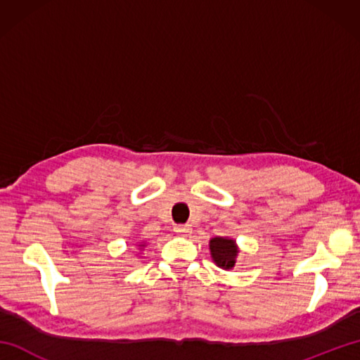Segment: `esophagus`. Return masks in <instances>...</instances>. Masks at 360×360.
<instances>
[{
  "label": "esophagus",
  "instance_id": "esophagus-1",
  "mask_svg": "<svg viewBox=\"0 0 360 360\" xmlns=\"http://www.w3.org/2000/svg\"><path fill=\"white\" fill-rule=\"evenodd\" d=\"M174 232L186 236V235L192 232V227H190L188 224H178V226H174Z\"/></svg>",
  "mask_w": 360,
  "mask_h": 360
}]
</instances>
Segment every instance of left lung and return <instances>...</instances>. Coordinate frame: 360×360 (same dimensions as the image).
Here are the masks:
<instances>
[{
	"mask_svg": "<svg viewBox=\"0 0 360 360\" xmlns=\"http://www.w3.org/2000/svg\"><path fill=\"white\" fill-rule=\"evenodd\" d=\"M210 252L215 263L223 269H232L235 266V257L238 254V249L235 246L233 240L227 238H212L210 240Z\"/></svg>",
	"mask_w": 360,
	"mask_h": 360,
	"instance_id": "left-lung-1",
	"label": "left lung"
}]
</instances>
